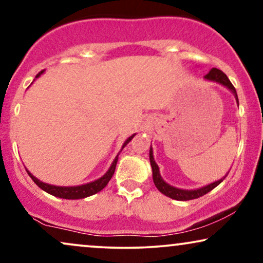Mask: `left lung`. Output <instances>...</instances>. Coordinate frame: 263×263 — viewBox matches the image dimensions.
I'll use <instances>...</instances> for the list:
<instances>
[{
	"label": "left lung",
	"instance_id": "left-lung-1",
	"mask_svg": "<svg viewBox=\"0 0 263 263\" xmlns=\"http://www.w3.org/2000/svg\"><path fill=\"white\" fill-rule=\"evenodd\" d=\"M204 78L206 80H210V81H216V82H218V84L226 86V87L229 88L232 92L234 93L235 99H237V102H239L238 101V96H237V91H235L234 86L232 85L231 81H229L227 75H226L223 71H221L220 69L212 68L211 70L204 76ZM149 159H151V165H152V168H153V181H154V184L156 185V188H158L159 191L162 193V194H165L166 197L175 199V200L187 201V200H192V199L200 198V197H202V195H205L206 193H209L210 191H212L214 188L217 187V185L220 184L222 181H223V179H220V181L214 182V183L206 185V187L195 189V191H183V189L175 188V187H172V185L166 183L164 179L161 178L160 172H159V166L156 165L154 158H153V149L152 148H151V151H149Z\"/></svg>",
	"mask_w": 263,
	"mask_h": 263
}]
</instances>
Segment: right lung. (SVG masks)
Returning a JSON list of instances; mask_svg holds the SVG:
<instances>
[{"instance_id":"1","label":"right lung","mask_w":263,"mask_h":263,"mask_svg":"<svg viewBox=\"0 0 263 263\" xmlns=\"http://www.w3.org/2000/svg\"><path fill=\"white\" fill-rule=\"evenodd\" d=\"M42 72H43V70L40 71L39 74L36 75V78H39V76L41 75ZM134 137H135V135L131 136V137H128V139H126V142L124 143V145H122V148H124L125 145L127 144V143L131 141V139ZM116 162H118V156H116L115 160L112 161L110 168H109L107 174L103 176V177H101L95 182H91V183L82 184V185H76V187H58V185H52V184L43 183V182L39 181V179L36 178L35 176H32L31 174H30L28 170H26V171H28V175L30 176V177H31L32 181H34L40 188L43 189L45 192L49 193V194L54 195V197L63 198V199H84V198L89 197V195H93V194H96V193L101 192L102 189L109 183V181H110L112 175H114V172H115Z\"/></svg>"}]
</instances>
